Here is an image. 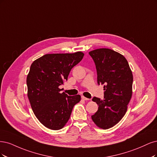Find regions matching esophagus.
Listing matches in <instances>:
<instances>
[{
	"mask_svg": "<svg viewBox=\"0 0 157 157\" xmlns=\"http://www.w3.org/2000/svg\"><path fill=\"white\" fill-rule=\"evenodd\" d=\"M82 98L83 100H89V98H86L85 97H84V96H82Z\"/></svg>",
	"mask_w": 157,
	"mask_h": 157,
	"instance_id": "1",
	"label": "esophagus"
}]
</instances>
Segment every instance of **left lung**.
I'll list each match as a JSON object with an SVG mask.
<instances>
[{
  "mask_svg": "<svg viewBox=\"0 0 157 157\" xmlns=\"http://www.w3.org/2000/svg\"><path fill=\"white\" fill-rule=\"evenodd\" d=\"M89 54L96 65L98 84L104 85L105 90L104 100L93 98L98 109L91 118L99 128L108 129L117 124L127 111L132 94V73L127 60L112 49L100 48Z\"/></svg>",
  "mask_w": 157,
  "mask_h": 157,
  "instance_id": "8db88e82",
  "label": "left lung"
}]
</instances>
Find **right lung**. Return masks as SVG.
<instances>
[{"label":"right lung","mask_w":157,"mask_h":157,"mask_svg":"<svg viewBox=\"0 0 157 157\" xmlns=\"http://www.w3.org/2000/svg\"><path fill=\"white\" fill-rule=\"evenodd\" d=\"M83 56L81 52L46 54L32 63L27 78V96L35 116L45 127L63 128L74 106L80 101V95L61 93L59 87Z\"/></svg>","instance_id":"right-lung-1"}]
</instances>
